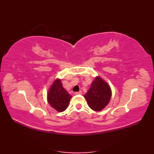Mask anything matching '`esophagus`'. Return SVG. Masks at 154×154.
Returning <instances> with one entry per match:
<instances>
[{
	"label": "esophagus",
	"mask_w": 154,
	"mask_h": 154,
	"mask_svg": "<svg viewBox=\"0 0 154 154\" xmlns=\"http://www.w3.org/2000/svg\"><path fill=\"white\" fill-rule=\"evenodd\" d=\"M75 94L76 95H82V91H79V92H75Z\"/></svg>",
	"instance_id": "esophagus-1"
}]
</instances>
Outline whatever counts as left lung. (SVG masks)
I'll use <instances>...</instances> for the list:
<instances>
[{
	"instance_id": "1",
	"label": "left lung",
	"mask_w": 154,
	"mask_h": 154,
	"mask_svg": "<svg viewBox=\"0 0 154 154\" xmlns=\"http://www.w3.org/2000/svg\"><path fill=\"white\" fill-rule=\"evenodd\" d=\"M84 97L91 109L101 111L108 105L110 100V88L101 78L96 77Z\"/></svg>"
}]
</instances>
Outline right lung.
<instances>
[{"mask_svg":"<svg viewBox=\"0 0 154 154\" xmlns=\"http://www.w3.org/2000/svg\"><path fill=\"white\" fill-rule=\"evenodd\" d=\"M71 97L64 89L60 80L54 81L48 94L49 103L58 112H63L67 108Z\"/></svg>","mask_w":154,"mask_h":154,"instance_id":"add662e5","label":"right lung"}]
</instances>
